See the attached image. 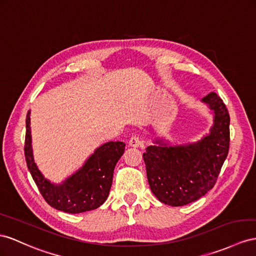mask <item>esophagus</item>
I'll use <instances>...</instances> for the list:
<instances>
[{"instance_id": "34e87169", "label": "esophagus", "mask_w": 256, "mask_h": 256, "mask_svg": "<svg viewBox=\"0 0 256 256\" xmlns=\"http://www.w3.org/2000/svg\"><path fill=\"white\" fill-rule=\"evenodd\" d=\"M128 144H130V146H132V147H135V148H136V147H140V146L142 145V140H140L138 135H133V136L130 138Z\"/></svg>"}]
</instances>
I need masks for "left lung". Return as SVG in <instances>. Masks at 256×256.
<instances>
[{
  "instance_id": "obj_1",
  "label": "left lung",
  "mask_w": 256,
  "mask_h": 256,
  "mask_svg": "<svg viewBox=\"0 0 256 256\" xmlns=\"http://www.w3.org/2000/svg\"><path fill=\"white\" fill-rule=\"evenodd\" d=\"M214 112L210 134L196 142L168 146L162 140L142 154L150 189L162 203L182 206L204 196L214 187L229 150L228 110L218 94L202 98Z\"/></svg>"
}]
</instances>
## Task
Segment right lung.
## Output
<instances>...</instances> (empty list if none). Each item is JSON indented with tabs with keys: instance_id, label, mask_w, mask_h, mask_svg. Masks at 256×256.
I'll use <instances>...</instances> for the list:
<instances>
[{
	"instance_id": "1",
	"label": "right lung",
	"mask_w": 256,
	"mask_h": 256,
	"mask_svg": "<svg viewBox=\"0 0 256 256\" xmlns=\"http://www.w3.org/2000/svg\"><path fill=\"white\" fill-rule=\"evenodd\" d=\"M126 149L123 142H109L98 147L83 166L62 184H52L38 171L31 148L30 111L26 118L24 156L38 192L50 206L76 214L100 208L107 200L114 170Z\"/></svg>"
}]
</instances>
